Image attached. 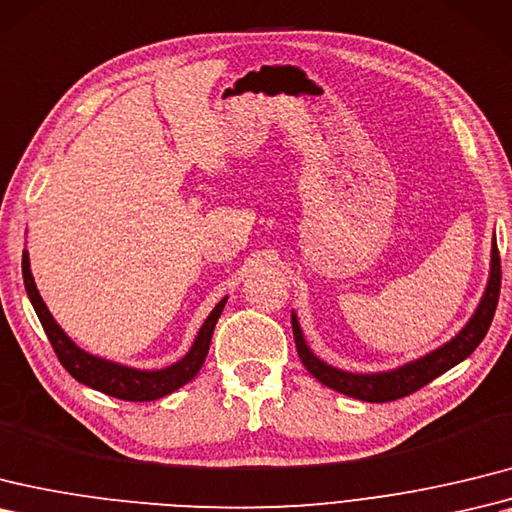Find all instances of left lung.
<instances>
[{"mask_svg": "<svg viewBox=\"0 0 512 512\" xmlns=\"http://www.w3.org/2000/svg\"><path fill=\"white\" fill-rule=\"evenodd\" d=\"M499 288H502V264H499V251L493 237L491 275H489V283H486V290L482 294L478 310L473 312L469 323L462 327L447 344H443V347H438L432 353L423 355V358L403 364L399 368H392V371H386V373L340 371V368L316 358L312 349L307 347L299 318H296V314L292 312V331H294L296 351H299L303 366L318 379L320 384L334 388L342 392V395L360 399V401H371V403H384V401L408 397L412 392L423 388L425 384H430L438 375L449 371V368H454L462 360H467L475 351V347L484 340L486 331L491 327V320L495 316V307L499 299Z\"/></svg>", "mask_w": 512, "mask_h": 512, "instance_id": "1", "label": "left lung"}]
</instances>
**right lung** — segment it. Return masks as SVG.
I'll use <instances>...</instances> for the list:
<instances>
[{
    "label": "right lung",
    "mask_w": 512,
    "mask_h": 512,
    "mask_svg": "<svg viewBox=\"0 0 512 512\" xmlns=\"http://www.w3.org/2000/svg\"><path fill=\"white\" fill-rule=\"evenodd\" d=\"M21 272H23V283H26L28 299L41 320L47 340H50V344L54 347L58 360H61V364L67 368V373L74 379H78L80 384L124 401H154L170 395V392L185 386L187 382H192V379L198 375L200 366L205 364L213 329H216L218 318L229 299V296H224V299L213 307L205 323H202L192 349L185 353V358L174 362L172 366L159 368V371H139V368L117 364L82 351L78 344L71 340L61 327H58L54 316L50 314V310H47V305L41 299L37 283H34V277L30 272L28 251H23Z\"/></svg>",
    "instance_id": "add662e5"
}]
</instances>
